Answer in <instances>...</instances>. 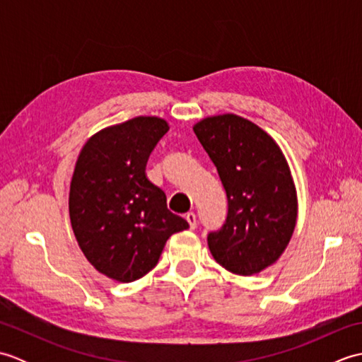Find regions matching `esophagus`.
I'll return each mask as SVG.
<instances>
[{
	"mask_svg": "<svg viewBox=\"0 0 362 362\" xmlns=\"http://www.w3.org/2000/svg\"><path fill=\"white\" fill-rule=\"evenodd\" d=\"M185 219L188 221V224H189V228H196V226H197V219H196V214H194L193 211H189V213H187V216H185Z\"/></svg>",
	"mask_w": 362,
	"mask_h": 362,
	"instance_id": "1",
	"label": "esophagus"
}]
</instances>
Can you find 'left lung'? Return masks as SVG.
I'll use <instances>...</instances> for the list:
<instances>
[{"label":"left lung","instance_id":"1","mask_svg":"<svg viewBox=\"0 0 362 362\" xmlns=\"http://www.w3.org/2000/svg\"><path fill=\"white\" fill-rule=\"evenodd\" d=\"M193 129L227 194L224 224L206 236L211 255L233 274H258L280 258L296 227L286 160L263 129L236 115L206 118Z\"/></svg>","mask_w":362,"mask_h":362}]
</instances>
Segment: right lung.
<instances>
[{"instance_id": "right-lung-1", "label": "right lung", "mask_w": 362, "mask_h": 362, "mask_svg": "<svg viewBox=\"0 0 362 362\" xmlns=\"http://www.w3.org/2000/svg\"><path fill=\"white\" fill-rule=\"evenodd\" d=\"M169 130L157 117H138L91 136L76 161L70 218L83 255L99 272L130 283L156 267L165 243L188 222L166 206L146 163Z\"/></svg>"}]
</instances>
